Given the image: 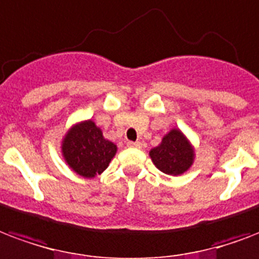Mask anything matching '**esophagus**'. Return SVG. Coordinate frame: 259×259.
Returning a JSON list of instances; mask_svg holds the SVG:
<instances>
[{"instance_id": "1", "label": "esophagus", "mask_w": 259, "mask_h": 259, "mask_svg": "<svg viewBox=\"0 0 259 259\" xmlns=\"http://www.w3.org/2000/svg\"><path fill=\"white\" fill-rule=\"evenodd\" d=\"M127 147H130V148H141V143H140V141H129V143H127Z\"/></svg>"}]
</instances>
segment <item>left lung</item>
Segmentation results:
<instances>
[{
	"mask_svg": "<svg viewBox=\"0 0 259 259\" xmlns=\"http://www.w3.org/2000/svg\"><path fill=\"white\" fill-rule=\"evenodd\" d=\"M149 155L153 164L161 172L168 175H179L187 171L194 159L193 148L185 136L177 129L164 136L160 145L153 148Z\"/></svg>",
	"mask_w": 259,
	"mask_h": 259,
	"instance_id": "8db88e82",
	"label": "left lung"
}]
</instances>
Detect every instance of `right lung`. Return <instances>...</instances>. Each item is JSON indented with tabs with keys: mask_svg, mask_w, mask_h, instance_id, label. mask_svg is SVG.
Masks as SVG:
<instances>
[{
	"mask_svg": "<svg viewBox=\"0 0 259 259\" xmlns=\"http://www.w3.org/2000/svg\"><path fill=\"white\" fill-rule=\"evenodd\" d=\"M116 152V145L103 137L102 130L92 121L78 123L69 130L62 153L66 163L78 175L94 178L108 167Z\"/></svg>",
	"mask_w": 259,
	"mask_h": 259,
	"instance_id": "right-lung-1",
	"label": "right lung"
}]
</instances>
